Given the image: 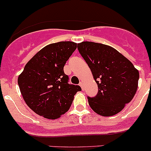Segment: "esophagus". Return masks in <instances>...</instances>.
<instances>
[{"label":"esophagus","instance_id":"esophagus-1","mask_svg":"<svg viewBox=\"0 0 151 151\" xmlns=\"http://www.w3.org/2000/svg\"><path fill=\"white\" fill-rule=\"evenodd\" d=\"M83 85H84V83H83V82H80V86L82 88V89H83Z\"/></svg>","mask_w":151,"mask_h":151}]
</instances>
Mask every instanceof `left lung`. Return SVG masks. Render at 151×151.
Returning a JSON list of instances; mask_svg holds the SVG:
<instances>
[{
	"label": "left lung",
	"mask_w": 151,
	"mask_h": 151,
	"mask_svg": "<svg viewBox=\"0 0 151 151\" xmlns=\"http://www.w3.org/2000/svg\"><path fill=\"white\" fill-rule=\"evenodd\" d=\"M77 49L91 71L98 86L94 97H88L91 109L103 116L120 112L134 98L139 71L117 50L108 45L84 41Z\"/></svg>",
	"instance_id": "1"
}]
</instances>
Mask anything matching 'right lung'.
<instances>
[{"label": "right lung", "mask_w": 151, "mask_h": 151, "mask_svg": "<svg viewBox=\"0 0 151 151\" xmlns=\"http://www.w3.org/2000/svg\"><path fill=\"white\" fill-rule=\"evenodd\" d=\"M77 49V43H51L39 51L25 65L17 83L26 105L37 114L55 119L66 113L79 86L68 83L63 67Z\"/></svg>", "instance_id": "add662e5"}]
</instances>
